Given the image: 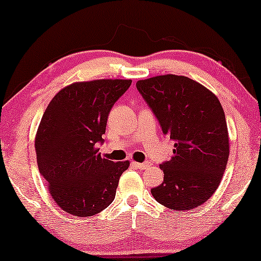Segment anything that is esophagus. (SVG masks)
<instances>
[{"mask_svg":"<svg viewBox=\"0 0 261 261\" xmlns=\"http://www.w3.org/2000/svg\"><path fill=\"white\" fill-rule=\"evenodd\" d=\"M134 165L136 166V168H139L140 170H144V169H147L148 166H150V163L149 162H144V163H134Z\"/></svg>","mask_w":261,"mask_h":261,"instance_id":"34e87169","label":"esophagus"}]
</instances>
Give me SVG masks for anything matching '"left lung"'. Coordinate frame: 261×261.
Returning a JSON list of instances; mask_svg holds the SVG:
<instances>
[{"mask_svg":"<svg viewBox=\"0 0 261 261\" xmlns=\"http://www.w3.org/2000/svg\"><path fill=\"white\" fill-rule=\"evenodd\" d=\"M139 92L175 142L162 163L164 181L150 192L166 208L191 210L205 203L220 184L230 144L218 97L190 77L162 75L136 83Z\"/></svg>","mask_w":261,"mask_h":261,"instance_id":"8db88e82","label":"left lung"}]
</instances>
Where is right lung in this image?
I'll list each match as a JSON object with an SVG mask.
<instances>
[{
	"mask_svg": "<svg viewBox=\"0 0 261 261\" xmlns=\"http://www.w3.org/2000/svg\"><path fill=\"white\" fill-rule=\"evenodd\" d=\"M131 80L75 83L53 97L37 128L39 170L55 202L68 214L91 216L114 200L128 162L100 156L107 120Z\"/></svg>",
	"mask_w": 261,
	"mask_h": 261,
	"instance_id": "right-lung-1",
	"label": "right lung"
}]
</instances>
